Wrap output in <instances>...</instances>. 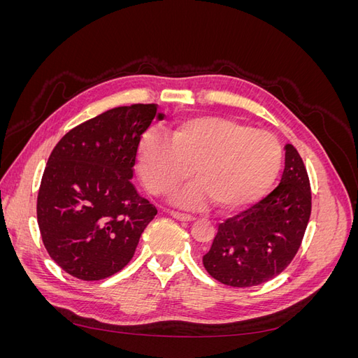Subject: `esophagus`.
<instances>
[{
	"label": "esophagus",
	"mask_w": 358,
	"mask_h": 358,
	"mask_svg": "<svg viewBox=\"0 0 358 358\" xmlns=\"http://www.w3.org/2000/svg\"><path fill=\"white\" fill-rule=\"evenodd\" d=\"M170 215L173 216V218L175 220H179V221H187V222H189V221H194L196 218H194L192 215H189V213H182V212H176V210H173V212H170Z\"/></svg>",
	"instance_id": "esophagus-1"
}]
</instances>
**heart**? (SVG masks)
I'll return each instance as SVG.
<instances>
[{
    "label": "heart",
    "instance_id": "obj_1",
    "mask_svg": "<svg viewBox=\"0 0 358 358\" xmlns=\"http://www.w3.org/2000/svg\"><path fill=\"white\" fill-rule=\"evenodd\" d=\"M137 159L145 187L166 196L185 180L191 169L200 182L178 201L199 208L210 197L216 208L233 210L262 199L282 166V146L264 129H252L225 117H203L179 125L167 140L146 131Z\"/></svg>",
    "mask_w": 358,
    "mask_h": 358
}]
</instances>
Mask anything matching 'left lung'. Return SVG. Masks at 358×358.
Segmentation results:
<instances>
[{
    "label": "left lung",
    "mask_w": 358,
    "mask_h": 358,
    "mask_svg": "<svg viewBox=\"0 0 358 358\" xmlns=\"http://www.w3.org/2000/svg\"><path fill=\"white\" fill-rule=\"evenodd\" d=\"M312 208L308 171L297 149L285 146L279 185L252 208L218 225L203 257L208 273L230 287H254L284 272L296 257Z\"/></svg>",
    "instance_id": "8db88e82"
}]
</instances>
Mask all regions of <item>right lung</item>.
I'll return each instance as SVG.
<instances>
[{
    "label": "right lung",
    "instance_id": "1",
    "mask_svg": "<svg viewBox=\"0 0 358 358\" xmlns=\"http://www.w3.org/2000/svg\"><path fill=\"white\" fill-rule=\"evenodd\" d=\"M164 115L157 104L107 110L64 136L43 173L37 221L43 243L62 270L100 280L133 258L157 208L133 185L138 140Z\"/></svg>",
    "mask_w": 358,
    "mask_h": 358
}]
</instances>
